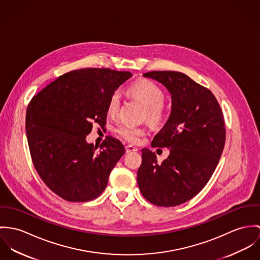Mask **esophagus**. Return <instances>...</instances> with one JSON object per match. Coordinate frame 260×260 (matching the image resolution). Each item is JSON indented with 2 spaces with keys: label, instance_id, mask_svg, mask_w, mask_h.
I'll return each mask as SVG.
<instances>
[{
  "label": "esophagus",
  "instance_id": "esophagus-1",
  "mask_svg": "<svg viewBox=\"0 0 260 260\" xmlns=\"http://www.w3.org/2000/svg\"><path fill=\"white\" fill-rule=\"evenodd\" d=\"M125 150H126V152H133V151H138L139 148L133 144H127L125 146Z\"/></svg>",
  "mask_w": 260,
  "mask_h": 260
}]
</instances>
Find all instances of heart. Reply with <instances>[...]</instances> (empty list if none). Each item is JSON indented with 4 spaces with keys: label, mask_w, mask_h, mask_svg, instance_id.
Listing matches in <instances>:
<instances>
[{
    "label": "heart",
    "mask_w": 260,
    "mask_h": 260,
    "mask_svg": "<svg viewBox=\"0 0 260 260\" xmlns=\"http://www.w3.org/2000/svg\"><path fill=\"white\" fill-rule=\"evenodd\" d=\"M129 94L141 101L146 110V116L152 122H157L164 118L167 113L165 103V92L155 82L151 80H140L127 87ZM120 107V95L118 91H114L108 102L107 111L111 116H116ZM116 134L122 139L137 143L145 134V128L141 125L119 122L115 128Z\"/></svg>",
    "instance_id": "1"
}]
</instances>
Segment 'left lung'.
Segmentation results:
<instances>
[{"label": "left lung", "instance_id": "8db88e82", "mask_svg": "<svg viewBox=\"0 0 260 260\" xmlns=\"http://www.w3.org/2000/svg\"><path fill=\"white\" fill-rule=\"evenodd\" d=\"M144 76L172 93V114L151 143L171 153L158 164L155 152L143 148L138 184L147 202L176 206L194 198L214 173L225 144L223 114L213 93L182 73L152 71Z\"/></svg>", "mask_w": 260, "mask_h": 260}]
</instances>
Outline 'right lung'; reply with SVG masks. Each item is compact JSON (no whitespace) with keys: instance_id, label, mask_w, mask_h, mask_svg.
Masks as SVG:
<instances>
[{"instance_id":"add662e5","label":"right lung","mask_w":260,"mask_h":260,"mask_svg":"<svg viewBox=\"0 0 260 260\" xmlns=\"http://www.w3.org/2000/svg\"><path fill=\"white\" fill-rule=\"evenodd\" d=\"M131 72L88 68L66 73L31 98L26 133L32 165L46 185L67 202H88L105 190L110 173L124 154L112 136L87 144L92 122L107 124L111 94Z\"/></svg>"}]
</instances>
